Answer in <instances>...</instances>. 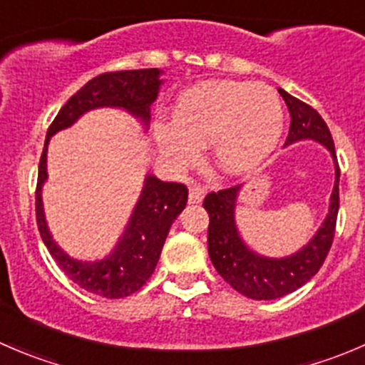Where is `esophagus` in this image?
<instances>
[{
    "label": "esophagus",
    "mask_w": 365,
    "mask_h": 365,
    "mask_svg": "<svg viewBox=\"0 0 365 365\" xmlns=\"http://www.w3.org/2000/svg\"><path fill=\"white\" fill-rule=\"evenodd\" d=\"M205 194H206V190L203 189V187L192 185L189 189V203H192V205L201 203V201L205 200Z\"/></svg>",
    "instance_id": "34e87169"
}]
</instances>
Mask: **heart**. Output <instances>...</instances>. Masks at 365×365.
Segmentation results:
<instances>
[{
	"instance_id": "1",
	"label": "heart",
	"mask_w": 365,
	"mask_h": 365,
	"mask_svg": "<svg viewBox=\"0 0 365 365\" xmlns=\"http://www.w3.org/2000/svg\"><path fill=\"white\" fill-rule=\"evenodd\" d=\"M284 123L279 95L267 84L206 81L183 91L173 121L153 127L157 148L173 169L189 168L200 146H212L215 164L240 175L259 165L277 146Z\"/></svg>"
}]
</instances>
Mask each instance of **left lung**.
Masks as SVG:
<instances>
[{
  "mask_svg": "<svg viewBox=\"0 0 365 365\" xmlns=\"http://www.w3.org/2000/svg\"><path fill=\"white\" fill-rule=\"evenodd\" d=\"M279 93L288 106L292 125L284 146L298 141L319 143L332 155L336 165V182L330 194L329 213L314 237L297 252L282 257H268L252 251L238 231L235 210L240 196L242 185L210 192L203 206L210 215L208 224V254L213 267L220 277L233 289L252 300H274L311 281L322 268L327 254L332 247L336 233L337 212H339V165H337L336 148L329 127L316 109L305 102L292 97L288 91L279 88Z\"/></svg>",
  "mask_w": 365,
  "mask_h": 365,
  "instance_id": "left-lung-1",
  "label": "left lung"
}]
</instances>
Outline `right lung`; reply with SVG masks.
<instances>
[{
  "mask_svg": "<svg viewBox=\"0 0 365 365\" xmlns=\"http://www.w3.org/2000/svg\"><path fill=\"white\" fill-rule=\"evenodd\" d=\"M160 76L159 68L101 73L68 98L47 130L36 182V224L40 237L70 281L98 297L123 298L146 284L155 270L169 227L185 208L189 190L183 183L162 182L157 176L148 175L113 251L102 259H76L53 240L46 222L42 187L47 180V145L56 132L72 127L83 114L101 108L123 109L148 128L152 116L150 106L155 102L164 83Z\"/></svg>",
  "mask_w": 365,
  "mask_h": 365,
  "instance_id": "right-lung-1",
  "label": "right lung"
}]
</instances>
